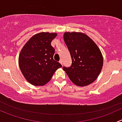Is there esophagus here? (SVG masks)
I'll return each mask as SVG.
<instances>
[{
    "instance_id": "obj_1",
    "label": "esophagus",
    "mask_w": 122,
    "mask_h": 122,
    "mask_svg": "<svg viewBox=\"0 0 122 122\" xmlns=\"http://www.w3.org/2000/svg\"><path fill=\"white\" fill-rule=\"evenodd\" d=\"M60 63L61 64V65H62V60H60Z\"/></svg>"
}]
</instances>
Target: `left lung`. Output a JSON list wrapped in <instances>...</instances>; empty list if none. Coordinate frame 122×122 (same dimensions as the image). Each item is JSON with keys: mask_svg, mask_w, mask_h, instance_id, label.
I'll return each mask as SVG.
<instances>
[{"mask_svg": "<svg viewBox=\"0 0 122 122\" xmlns=\"http://www.w3.org/2000/svg\"><path fill=\"white\" fill-rule=\"evenodd\" d=\"M63 38L72 59L71 67H63V70L76 86L92 84L103 68V57L99 46L83 32H66Z\"/></svg>", "mask_w": 122, "mask_h": 122, "instance_id": "8db88e82", "label": "left lung"}]
</instances>
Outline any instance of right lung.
I'll return each mask as SVG.
<instances>
[{
  "mask_svg": "<svg viewBox=\"0 0 122 122\" xmlns=\"http://www.w3.org/2000/svg\"><path fill=\"white\" fill-rule=\"evenodd\" d=\"M55 32H42L33 35L20 51L18 62L25 78L30 84L42 86L48 83L55 71L62 67L54 61L55 50L51 45Z\"/></svg>",
  "mask_w": 122,
  "mask_h": 122,
  "instance_id": "right-lung-1",
  "label": "right lung"
}]
</instances>
